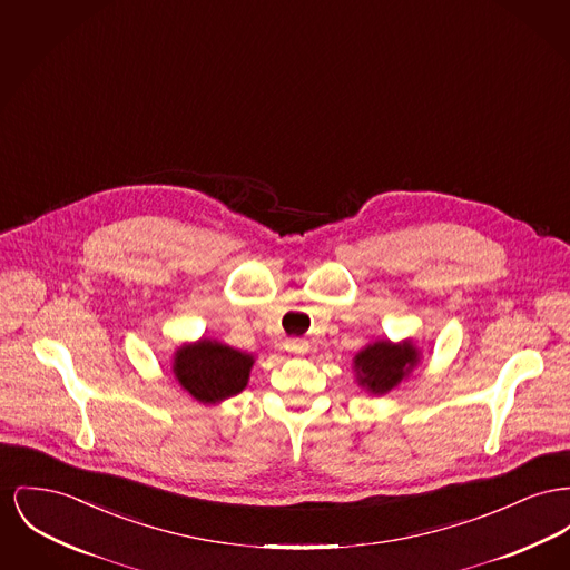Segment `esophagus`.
<instances>
[{"label": "esophagus", "instance_id": "34e87169", "mask_svg": "<svg viewBox=\"0 0 570 570\" xmlns=\"http://www.w3.org/2000/svg\"><path fill=\"white\" fill-rule=\"evenodd\" d=\"M286 348H288L291 353L302 355V353L307 351V342H305V340H288V342H286Z\"/></svg>", "mask_w": 570, "mask_h": 570}]
</instances>
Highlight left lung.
<instances>
[{
	"label": "left lung",
	"mask_w": 570,
	"mask_h": 570,
	"mask_svg": "<svg viewBox=\"0 0 570 570\" xmlns=\"http://www.w3.org/2000/svg\"><path fill=\"white\" fill-rule=\"evenodd\" d=\"M417 362V351L413 344H392L374 342L355 357V370L360 383L368 387L372 394H385L399 385L404 372Z\"/></svg>",
	"instance_id": "8db88e82"
}]
</instances>
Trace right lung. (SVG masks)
<instances>
[{"label":"right lung","instance_id":"add662e5","mask_svg":"<svg viewBox=\"0 0 570 570\" xmlns=\"http://www.w3.org/2000/svg\"><path fill=\"white\" fill-rule=\"evenodd\" d=\"M252 364V355L219 342L200 340L194 346L176 351L174 374L196 401L208 404L238 394L247 385Z\"/></svg>","mask_w":570,"mask_h":570}]
</instances>
